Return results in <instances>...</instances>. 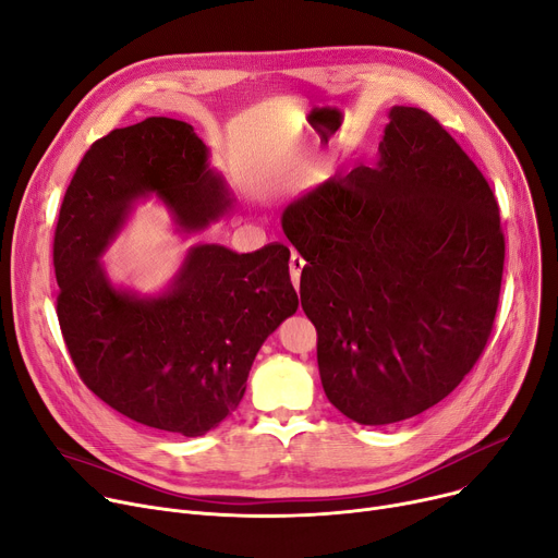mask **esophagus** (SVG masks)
<instances>
[{
	"instance_id": "obj_1",
	"label": "esophagus",
	"mask_w": 558,
	"mask_h": 558,
	"mask_svg": "<svg viewBox=\"0 0 558 558\" xmlns=\"http://www.w3.org/2000/svg\"><path fill=\"white\" fill-rule=\"evenodd\" d=\"M303 267H305V259L301 255H291V259H289V274H291V282H294L296 291L301 287V271H303Z\"/></svg>"
}]
</instances>
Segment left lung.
Returning a JSON list of instances; mask_svg holds the SVG:
<instances>
[{"label":"left lung","instance_id":"8db88e82","mask_svg":"<svg viewBox=\"0 0 558 558\" xmlns=\"http://www.w3.org/2000/svg\"><path fill=\"white\" fill-rule=\"evenodd\" d=\"M282 230L307 262L301 305L343 416L398 423L459 387L493 330L505 234L482 171L429 112L393 106L377 162L289 203Z\"/></svg>","mask_w":558,"mask_h":558}]
</instances>
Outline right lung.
Listing matches in <instances>:
<instances>
[{
    "label": "right lung",
    "mask_w": 558,
    "mask_h": 558,
    "mask_svg": "<svg viewBox=\"0 0 558 558\" xmlns=\"http://www.w3.org/2000/svg\"><path fill=\"white\" fill-rule=\"evenodd\" d=\"M208 158L194 129L169 117L110 131L83 156L53 238L56 314L85 387L126 418L183 436L238 409L257 350L299 310L278 242L242 255L196 244L156 296L110 282L99 257L137 201H162L183 232L228 213Z\"/></svg>",
    "instance_id": "right-lung-1"
}]
</instances>
